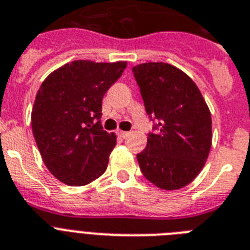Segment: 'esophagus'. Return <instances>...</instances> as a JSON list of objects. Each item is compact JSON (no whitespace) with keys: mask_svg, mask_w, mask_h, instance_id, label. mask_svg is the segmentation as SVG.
<instances>
[{"mask_svg":"<svg viewBox=\"0 0 250 250\" xmlns=\"http://www.w3.org/2000/svg\"><path fill=\"white\" fill-rule=\"evenodd\" d=\"M117 135H118L119 137L125 138V137H127V136H128V132L122 131V129H117Z\"/></svg>","mask_w":250,"mask_h":250,"instance_id":"obj_1","label":"esophagus"}]
</instances>
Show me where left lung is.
I'll list each match as a JSON object with an SVG mask.
<instances>
[{"mask_svg": "<svg viewBox=\"0 0 250 250\" xmlns=\"http://www.w3.org/2000/svg\"><path fill=\"white\" fill-rule=\"evenodd\" d=\"M145 108L159 122L137 154L145 178L164 190L188 186L201 173L212 145V119L198 86L173 64L147 62L133 67Z\"/></svg>", "mask_w": 250, "mask_h": 250, "instance_id": "8db88e82", "label": "left lung"}]
</instances>
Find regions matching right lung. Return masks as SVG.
I'll list each match as a JSON object with an SVG mask.
<instances>
[{
	"instance_id": "right-lung-1",
	"label": "right lung",
	"mask_w": 250,
	"mask_h": 250,
	"mask_svg": "<svg viewBox=\"0 0 250 250\" xmlns=\"http://www.w3.org/2000/svg\"><path fill=\"white\" fill-rule=\"evenodd\" d=\"M127 62L79 60L49 73L31 110V128L44 164L60 182L72 187L103 175L117 144L103 131L102 100L122 76Z\"/></svg>"
}]
</instances>
